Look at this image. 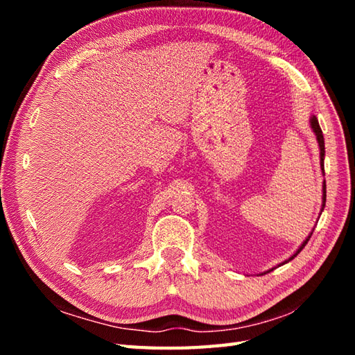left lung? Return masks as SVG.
<instances>
[{
  "label": "left lung",
  "mask_w": 355,
  "mask_h": 355,
  "mask_svg": "<svg viewBox=\"0 0 355 355\" xmlns=\"http://www.w3.org/2000/svg\"><path fill=\"white\" fill-rule=\"evenodd\" d=\"M310 123H311V128H313V131L315 134V137H318V143H319V148H320V166H322V171H323V157H325V141H323V134H322V130H320V126H319L318 117L313 116L310 119ZM322 200H323V207H325V202H327V184L325 183H323V197H322ZM323 207H322V210H323ZM310 238H311V235L304 241V244L297 248V252L294 253L288 261L294 259V256H297V253H300V250H302V248L306 245V243H308V241H310Z\"/></svg>",
  "instance_id": "obj_1"
}]
</instances>
